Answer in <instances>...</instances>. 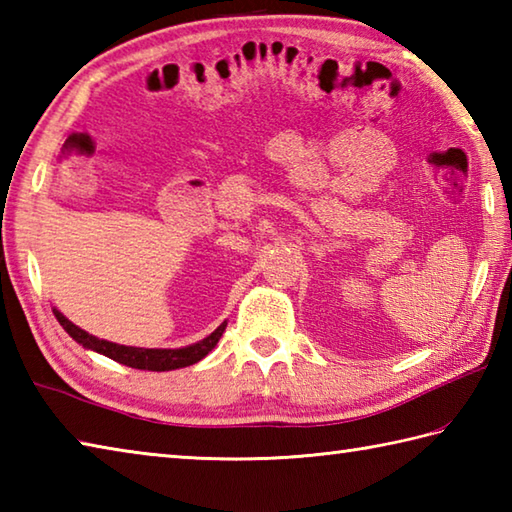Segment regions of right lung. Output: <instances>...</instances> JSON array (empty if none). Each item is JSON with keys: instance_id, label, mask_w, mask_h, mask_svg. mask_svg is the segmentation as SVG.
Returning a JSON list of instances; mask_svg holds the SVG:
<instances>
[{"instance_id": "add662e5", "label": "right lung", "mask_w": 512, "mask_h": 512, "mask_svg": "<svg viewBox=\"0 0 512 512\" xmlns=\"http://www.w3.org/2000/svg\"><path fill=\"white\" fill-rule=\"evenodd\" d=\"M53 313L57 317V322L62 324L66 333L75 339L77 344H82L88 350H95L99 355H106L113 359V362H119L130 368H139V370H175V368H186L197 364L199 359H204L210 350H213L219 342V337L224 335L226 322L222 326H217L213 333L204 337L202 342L190 344L184 348H135V346H122V344H113L106 342V339H99L95 335H88L86 330L75 326L70 319H66L57 308H53Z\"/></svg>"}]
</instances>
